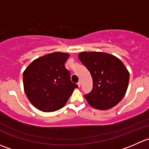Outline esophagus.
I'll use <instances>...</instances> for the list:
<instances>
[{
	"mask_svg": "<svg viewBox=\"0 0 149 149\" xmlns=\"http://www.w3.org/2000/svg\"><path fill=\"white\" fill-rule=\"evenodd\" d=\"M77 85H78V87H80V86H81V82H80V81H79V82H77Z\"/></svg>",
	"mask_w": 149,
	"mask_h": 149,
	"instance_id": "1",
	"label": "esophagus"
}]
</instances>
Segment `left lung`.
I'll return each mask as SVG.
<instances>
[{"label": "left lung", "mask_w": 149, "mask_h": 149, "mask_svg": "<svg viewBox=\"0 0 149 149\" xmlns=\"http://www.w3.org/2000/svg\"><path fill=\"white\" fill-rule=\"evenodd\" d=\"M79 60L90 71L93 89L84 97L98 110H108L116 106L126 93L129 72L116 56L103 52H82Z\"/></svg>", "instance_id": "left-lung-1"}]
</instances>
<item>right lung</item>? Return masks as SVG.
<instances>
[{"instance_id":"add662e5","label":"right lung","mask_w":149,"mask_h":149,"mask_svg":"<svg viewBox=\"0 0 149 149\" xmlns=\"http://www.w3.org/2000/svg\"><path fill=\"white\" fill-rule=\"evenodd\" d=\"M70 55L54 52L35 59L24 72V91L32 105L43 112L65 105L77 85L72 82L64 63Z\"/></svg>"}]
</instances>
